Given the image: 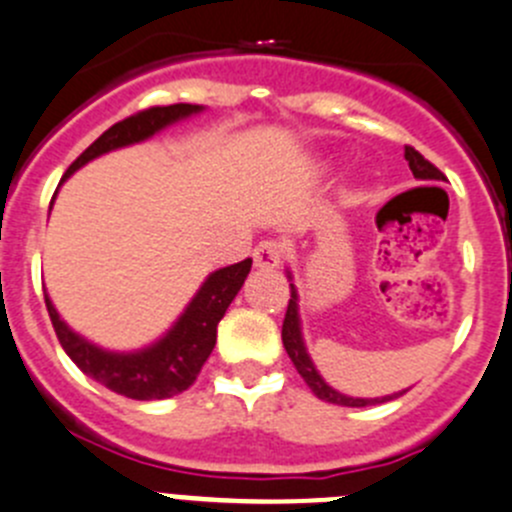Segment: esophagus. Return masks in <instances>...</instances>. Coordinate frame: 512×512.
Returning a JSON list of instances; mask_svg holds the SVG:
<instances>
[{
  "mask_svg": "<svg viewBox=\"0 0 512 512\" xmlns=\"http://www.w3.org/2000/svg\"><path fill=\"white\" fill-rule=\"evenodd\" d=\"M280 257H283V245L275 240L260 242L255 247V252H252L255 267H260V270H275L280 265Z\"/></svg>",
  "mask_w": 512,
  "mask_h": 512,
  "instance_id": "obj_1",
  "label": "esophagus"
}]
</instances>
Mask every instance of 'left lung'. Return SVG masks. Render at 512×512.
Returning <instances> with one entry per match:
<instances>
[{
    "label": "left lung",
    "mask_w": 512,
    "mask_h": 512,
    "mask_svg": "<svg viewBox=\"0 0 512 512\" xmlns=\"http://www.w3.org/2000/svg\"><path fill=\"white\" fill-rule=\"evenodd\" d=\"M404 159L409 161V169H412L414 179H442V171L437 169L434 164H429L419 151H414L412 146L404 148ZM288 280H290V303H288V313H285V321H283V346L288 351L290 361L295 364L298 374L303 376L305 384L310 386L318 399L328 401V404H338V407H374V404H384V401L396 399L401 396L404 391L399 394H389V396H376V399H361V396H348L341 394V391L333 389L331 384H326L318 369H315L313 358H310L308 348H305L303 341V326H300V308H298V288L293 285V275L288 270Z\"/></svg>",
    "instance_id": "obj_1"
}]
</instances>
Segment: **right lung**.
<instances>
[{
    "mask_svg": "<svg viewBox=\"0 0 512 512\" xmlns=\"http://www.w3.org/2000/svg\"><path fill=\"white\" fill-rule=\"evenodd\" d=\"M202 111L204 105L176 103L136 113V116L116 123L103 136L95 138L83 154L70 164L62 181L73 176L78 169H83L88 161L98 159V156L108 154V151L148 141V138L156 136L164 128L174 126V123L184 121V118L197 116ZM250 267L252 260L247 257V260L237 262V265L219 267L212 275H207L202 288L194 293V298L189 300L184 313L176 318L174 326L159 341L138 348V351H108V348L95 346V343H90L88 338L75 333L68 323L62 321L47 293L45 305L47 313H50L52 328L57 333V341H60V346L65 348V353L73 358V364L83 374L103 384L105 389L128 396V399H171V396L181 394V391H186L197 381L204 361H207L214 343H217V323L224 318L234 295L240 293V288L245 285Z\"/></svg>",
    "mask_w": 512,
    "mask_h": 512,
    "instance_id": "add662e5",
    "label": "right lung"
}]
</instances>
